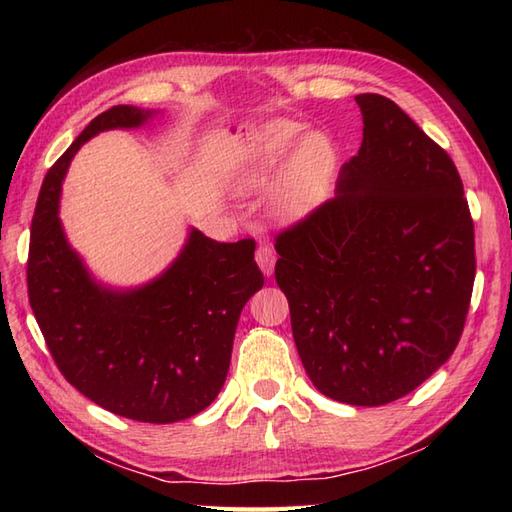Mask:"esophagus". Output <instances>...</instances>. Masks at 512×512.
<instances>
[{
	"label": "esophagus",
	"instance_id": "obj_1",
	"mask_svg": "<svg viewBox=\"0 0 512 512\" xmlns=\"http://www.w3.org/2000/svg\"><path fill=\"white\" fill-rule=\"evenodd\" d=\"M255 259H257V266L262 268V273H264L266 277L273 275L275 262H277L273 246H270V244H259V246H257V253H255Z\"/></svg>",
	"mask_w": 512,
	"mask_h": 512
}]
</instances>
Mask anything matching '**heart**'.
Returning <instances> with one entry per match:
<instances>
[{
    "label": "heart",
    "instance_id": "1",
    "mask_svg": "<svg viewBox=\"0 0 512 512\" xmlns=\"http://www.w3.org/2000/svg\"><path fill=\"white\" fill-rule=\"evenodd\" d=\"M301 138V127L292 123H273L262 129L246 147L242 165V187L264 189L275 180L290 147ZM336 154L332 143L321 134L308 136L299 145L295 158L275 193V209L281 215H297L319 200L328 184Z\"/></svg>",
    "mask_w": 512,
    "mask_h": 512
}]
</instances>
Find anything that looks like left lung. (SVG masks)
<instances>
[{"label": "left lung", "mask_w": 512, "mask_h": 512, "mask_svg": "<svg viewBox=\"0 0 512 512\" xmlns=\"http://www.w3.org/2000/svg\"><path fill=\"white\" fill-rule=\"evenodd\" d=\"M363 143L339 195L275 237V279L301 363L321 394L394 402L449 361L475 281L458 169L380 94H358Z\"/></svg>", "instance_id": "left-lung-1"}]
</instances>
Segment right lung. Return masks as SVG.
<instances>
[{
  "mask_svg": "<svg viewBox=\"0 0 512 512\" xmlns=\"http://www.w3.org/2000/svg\"><path fill=\"white\" fill-rule=\"evenodd\" d=\"M149 116L132 105L112 107L48 169L32 215L26 279L30 308L63 378L116 416L169 424L220 394L239 314L264 275L255 239L222 244L193 228L180 257L151 284L114 292L92 281L65 242L61 180L85 140L138 127Z\"/></svg>",
  "mask_w": 512,
  "mask_h": 512,
  "instance_id": "1",
  "label": "right lung"
}]
</instances>
